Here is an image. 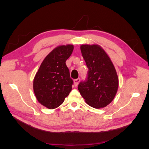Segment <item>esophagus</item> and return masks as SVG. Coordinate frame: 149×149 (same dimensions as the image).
Here are the masks:
<instances>
[{
    "instance_id": "1",
    "label": "esophagus",
    "mask_w": 149,
    "mask_h": 149,
    "mask_svg": "<svg viewBox=\"0 0 149 149\" xmlns=\"http://www.w3.org/2000/svg\"><path fill=\"white\" fill-rule=\"evenodd\" d=\"M79 81H80V79L79 78L74 79V86H77L78 84V83H79Z\"/></svg>"
}]
</instances>
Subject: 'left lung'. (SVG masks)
<instances>
[{"instance_id": "obj_1", "label": "left lung", "mask_w": 149, "mask_h": 149, "mask_svg": "<svg viewBox=\"0 0 149 149\" xmlns=\"http://www.w3.org/2000/svg\"><path fill=\"white\" fill-rule=\"evenodd\" d=\"M80 49L89 70L86 81L81 82L78 89L89 106L96 109L104 107L118 92L119 78L115 67L98 45H81Z\"/></svg>"}]
</instances>
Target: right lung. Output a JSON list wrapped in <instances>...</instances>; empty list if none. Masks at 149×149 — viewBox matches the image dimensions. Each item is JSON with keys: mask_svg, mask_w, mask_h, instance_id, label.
I'll use <instances>...</instances> for the list:
<instances>
[{"mask_svg": "<svg viewBox=\"0 0 149 149\" xmlns=\"http://www.w3.org/2000/svg\"><path fill=\"white\" fill-rule=\"evenodd\" d=\"M73 49L70 44L54 48L45 58L35 76L33 88L36 98L49 109L59 107L71 91L73 81L66 61Z\"/></svg>", "mask_w": 149, "mask_h": 149, "instance_id": "right-lung-1", "label": "right lung"}]
</instances>
